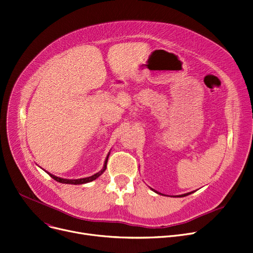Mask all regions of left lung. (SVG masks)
I'll use <instances>...</instances> for the list:
<instances>
[{"label": "left lung", "instance_id": "obj_1", "mask_svg": "<svg viewBox=\"0 0 253 253\" xmlns=\"http://www.w3.org/2000/svg\"><path fill=\"white\" fill-rule=\"evenodd\" d=\"M151 190L153 191H155L156 193H158V194H162V193H160V192H158V191H156L155 189H153V188H150ZM191 193H193V191H191V192H188V193H185V194H181V195H177V196H175V197H184V196H187V195H189V194H191ZM163 195V194H162Z\"/></svg>", "mask_w": 253, "mask_h": 253}]
</instances>
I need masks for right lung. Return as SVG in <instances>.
<instances>
[{
	"instance_id": "obj_1",
	"label": "right lung",
	"mask_w": 253,
	"mask_h": 253,
	"mask_svg": "<svg viewBox=\"0 0 253 253\" xmlns=\"http://www.w3.org/2000/svg\"><path fill=\"white\" fill-rule=\"evenodd\" d=\"M109 156H110V153L108 154V156H107V158H106V161H105V163H104V167H103V169L100 170L99 172H97L96 174H94V175H92V176H90V177H86V178H81V179H64V178H60V177H57V176H55V175H53V174H50V173H48V172H46L50 177H52L54 180H56V181H58V182H60V183H63V184H73V185H78V184H85V183H88V182H91V181H93V180H95L96 178H98L100 175H102L105 171H106V169H107V163H108V159H109Z\"/></svg>"
}]
</instances>
